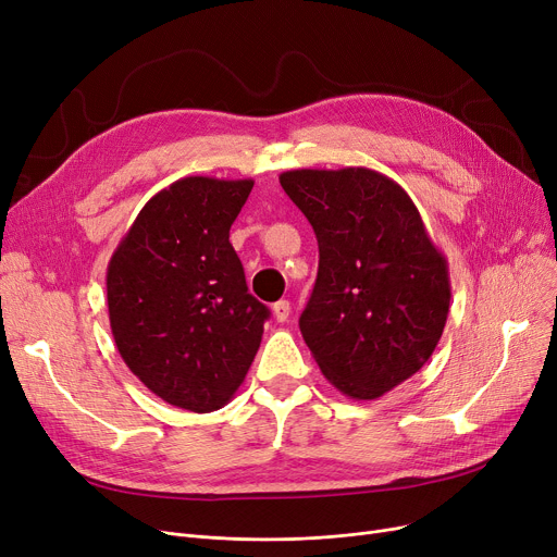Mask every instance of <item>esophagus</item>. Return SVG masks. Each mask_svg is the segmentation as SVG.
Instances as JSON below:
<instances>
[{
	"mask_svg": "<svg viewBox=\"0 0 557 557\" xmlns=\"http://www.w3.org/2000/svg\"><path fill=\"white\" fill-rule=\"evenodd\" d=\"M288 313H290L288 300H280V302L273 305V315H275L277 323H284V320H288Z\"/></svg>",
	"mask_w": 557,
	"mask_h": 557,
	"instance_id": "34e87169",
	"label": "esophagus"
}]
</instances>
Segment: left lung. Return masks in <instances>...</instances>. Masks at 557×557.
<instances>
[{
  "instance_id": "1",
  "label": "left lung",
  "mask_w": 557,
  "mask_h": 557,
  "mask_svg": "<svg viewBox=\"0 0 557 557\" xmlns=\"http://www.w3.org/2000/svg\"><path fill=\"white\" fill-rule=\"evenodd\" d=\"M280 185L318 239L302 338L345 397H382L413 376L443 336L451 300L447 259L411 196L384 173L294 169Z\"/></svg>"
}]
</instances>
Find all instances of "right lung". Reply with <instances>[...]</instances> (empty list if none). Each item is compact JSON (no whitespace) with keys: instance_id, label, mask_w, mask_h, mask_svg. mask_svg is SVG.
Segmentation results:
<instances>
[{"instance_id":"add662e5","label":"right lung","mask_w":557,"mask_h":557,"mask_svg":"<svg viewBox=\"0 0 557 557\" xmlns=\"http://www.w3.org/2000/svg\"><path fill=\"white\" fill-rule=\"evenodd\" d=\"M252 181L187 175L144 205L110 257L114 345L171 406L210 413L244 384L269 307L248 294L230 244Z\"/></svg>"}]
</instances>
